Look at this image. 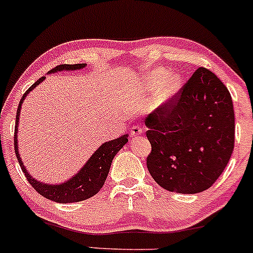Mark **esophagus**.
Masks as SVG:
<instances>
[{"label": "esophagus", "mask_w": 253, "mask_h": 253, "mask_svg": "<svg viewBox=\"0 0 253 253\" xmlns=\"http://www.w3.org/2000/svg\"><path fill=\"white\" fill-rule=\"evenodd\" d=\"M143 132V129L140 126H134L130 127V135L131 136H137V135H141Z\"/></svg>", "instance_id": "esophagus-1"}]
</instances>
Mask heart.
Segmentation results:
<instances>
[{
	"label": "heart",
	"instance_id": "1",
	"mask_svg": "<svg viewBox=\"0 0 253 253\" xmlns=\"http://www.w3.org/2000/svg\"><path fill=\"white\" fill-rule=\"evenodd\" d=\"M147 84L149 88H157L160 86L159 91L156 95L157 105H163L170 101L180 89L181 82L177 76H170L165 71L152 73L148 76Z\"/></svg>",
	"mask_w": 253,
	"mask_h": 253
}]
</instances>
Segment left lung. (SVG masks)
<instances>
[{
  "label": "left lung",
  "instance_id": "obj_1",
  "mask_svg": "<svg viewBox=\"0 0 253 253\" xmlns=\"http://www.w3.org/2000/svg\"><path fill=\"white\" fill-rule=\"evenodd\" d=\"M152 146L147 169L169 192L195 194L221 176L234 148L235 121L227 86L199 67L172 100L145 119Z\"/></svg>",
  "mask_w": 253,
  "mask_h": 253
}]
</instances>
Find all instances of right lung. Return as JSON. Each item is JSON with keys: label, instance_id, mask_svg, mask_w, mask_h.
I'll use <instances>...</instances> for the list:
<instances>
[{"label": "right lung", "instance_id": "obj_1", "mask_svg": "<svg viewBox=\"0 0 253 253\" xmlns=\"http://www.w3.org/2000/svg\"><path fill=\"white\" fill-rule=\"evenodd\" d=\"M86 64H76V65H59V66L51 69L49 73L59 72V71H75V70H81L85 67ZM45 80V77H41L37 82H35L31 86L26 90V93L23 95L20 102H19L18 110H17V117H15V129H14V148L15 154L19 164H20L21 170L25 173V177L28 178L32 187L39 192L42 197L47 198V199L51 200L55 203L67 204V203H77L82 202V200L89 199L93 195L96 194L100 189L104 186L106 177H107L108 172H110L111 164L115 156L121 151L122 147L127 142V134L122 135L121 137L116 138V140L108 141V142L102 143L94 154H91L90 159L86 160L84 167L72 176L69 181L62 182L60 184H48L43 183L35 180L29 171L24 167V163L21 162L20 154L18 151V126H19V115H20L21 105L23 101L25 100L26 95H28L32 89L36 88L40 83H42Z\"/></svg>", "mask_w": 253, "mask_h": 253}]
</instances>
